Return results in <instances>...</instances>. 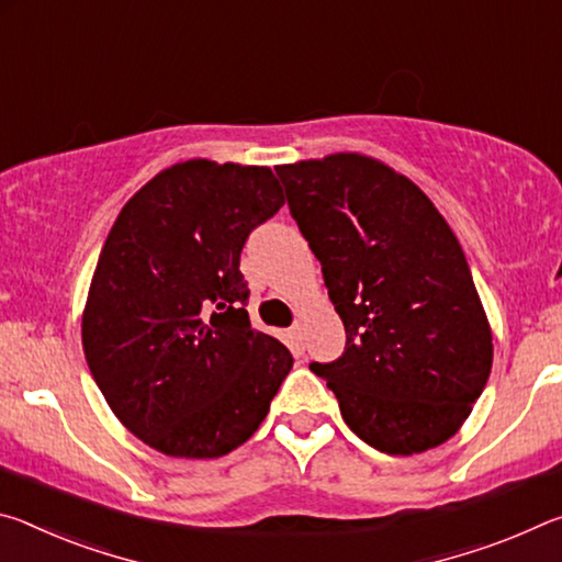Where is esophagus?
I'll list each match as a JSON object with an SVG mask.
<instances>
[{
    "label": "esophagus",
    "instance_id": "esophagus-1",
    "mask_svg": "<svg viewBox=\"0 0 562 562\" xmlns=\"http://www.w3.org/2000/svg\"><path fill=\"white\" fill-rule=\"evenodd\" d=\"M292 339L297 341V347H302V341H304V322L302 319H297L292 325Z\"/></svg>",
    "mask_w": 562,
    "mask_h": 562
}]
</instances>
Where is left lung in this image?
<instances>
[{"label":"left lung","mask_w":562,"mask_h":562,"mask_svg":"<svg viewBox=\"0 0 562 562\" xmlns=\"http://www.w3.org/2000/svg\"><path fill=\"white\" fill-rule=\"evenodd\" d=\"M274 170L345 322V355L312 364L341 418L392 456L449 441L493 364L486 310L449 223L414 180L372 156Z\"/></svg>","instance_id":"left-lung-1"}]
</instances>
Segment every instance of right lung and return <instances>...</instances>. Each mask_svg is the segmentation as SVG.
Segmentation results:
<instances>
[{
	"instance_id": "1",
	"label": "right lung",
	"mask_w": 562,
	"mask_h": 562,
	"mask_svg": "<svg viewBox=\"0 0 562 562\" xmlns=\"http://www.w3.org/2000/svg\"><path fill=\"white\" fill-rule=\"evenodd\" d=\"M284 205L268 166L190 158L121 207L93 270L81 341L126 429L173 459H217L260 429L292 369L252 329L240 252Z\"/></svg>"
}]
</instances>
